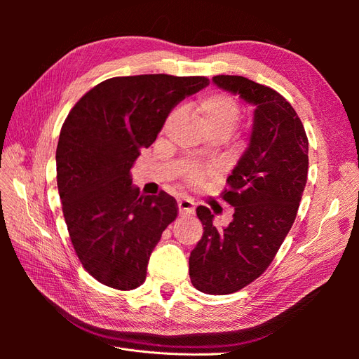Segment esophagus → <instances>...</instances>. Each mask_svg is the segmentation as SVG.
Masks as SVG:
<instances>
[{
    "label": "esophagus",
    "instance_id": "obj_1",
    "mask_svg": "<svg viewBox=\"0 0 359 359\" xmlns=\"http://www.w3.org/2000/svg\"><path fill=\"white\" fill-rule=\"evenodd\" d=\"M178 210H180V215L186 217L194 212V202L190 199H180L178 201Z\"/></svg>",
    "mask_w": 359,
    "mask_h": 359
}]
</instances>
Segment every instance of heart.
<instances>
[{"label":"heart","instance_id":"b5f03b06","mask_svg":"<svg viewBox=\"0 0 359 359\" xmlns=\"http://www.w3.org/2000/svg\"><path fill=\"white\" fill-rule=\"evenodd\" d=\"M196 114L201 119V123L206 128L210 135H222L227 136L233 127L236 126L238 116H240V104H238L233 95L223 93V91H214L203 95L196 104ZM180 111L175 109L169 114L166 118L163 130H168L172 123L178 118ZM206 177V172L201 169H193L187 173V181L191 186H198Z\"/></svg>","mask_w":359,"mask_h":359}]
</instances>
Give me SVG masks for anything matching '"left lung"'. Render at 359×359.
I'll list each match as a JSON object with an SVG mask.
<instances>
[{"mask_svg": "<svg viewBox=\"0 0 359 359\" xmlns=\"http://www.w3.org/2000/svg\"><path fill=\"white\" fill-rule=\"evenodd\" d=\"M256 106L250 145L220 198L235 208L219 231L206 206L196 214L203 235L189 259L191 285L210 295L241 290L262 276L295 222L309 173V139L292 104L269 86L243 76L212 78Z\"/></svg>", "mask_w": 359, "mask_h": 359, "instance_id": "left-lung-1", "label": "left lung"}]
</instances>
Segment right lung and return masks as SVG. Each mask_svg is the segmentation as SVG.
Segmentation results:
<instances>
[{"label":"right lung","mask_w":359,"mask_h":359,"mask_svg":"<svg viewBox=\"0 0 359 359\" xmlns=\"http://www.w3.org/2000/svg\"><path fill=\"white\" fill-rule=\"evenodd\" d=\"M205 76H118L95 85L64 121L57 147L62 214L82 266L102 285L132 290L178 205L144 196L130 169L154 142L172 107L208 85Z\"/></svg>","instance_id":"obj_1"}]
</instances>
